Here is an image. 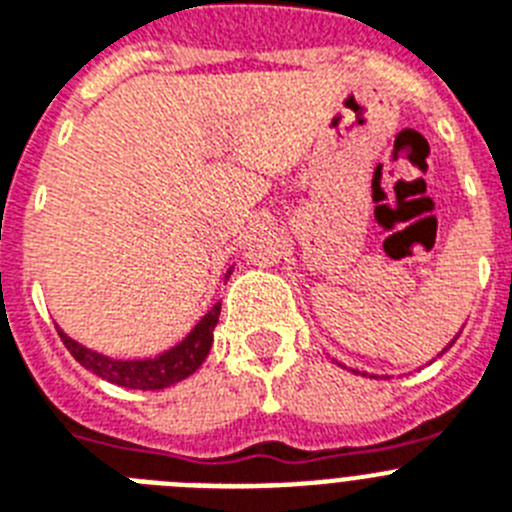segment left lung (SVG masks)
<instances>
[{"label":"left lung","mask_w":512,"mask_h":512,"mask_svg":"<svg viewBox=\"0 0 512 512\" xmlns=\"http://www.w3.org/2000/svg\"><path fill=\"white\" fill-rule=\"evenodd\" d=\"M459 333H461V330H459ZM456 338H459V336H456ZM456 338H454V341H456ZM454 341H451V343H454ZM451 343H449V346H446V348H443L441 354H446V351H449V348H451ZM441 354H438V356H441Z\"/></svg>","instance_id":"1"}]
</instances>
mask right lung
<instances>
[{
  "instance_id": "1",
  "label": "right lung",
  "mask_w": 512,
  "mask_h": 512,
  "mask_svg": "<svg viewBox=\"0 0 512 512\" xmlns=\"http://www.w3.org/2000/svg\"><path fill=\"white\" fill-rule=\"evenodd\" d=\"M230 271H233V266L225 271V282H228ZM217 318H220V302L205 312V318L194 325L182 341L171 346L169 351H164V354L153 356V359H112V356H104L99 351L81 346L79 341L66 336L58 325L56 328L71 356L97 377L107 379L117 387H128V390H164V387L192 377L200 369L202 361L210 354L212 330H215Z\"/></svg>"
}]
</instances>
